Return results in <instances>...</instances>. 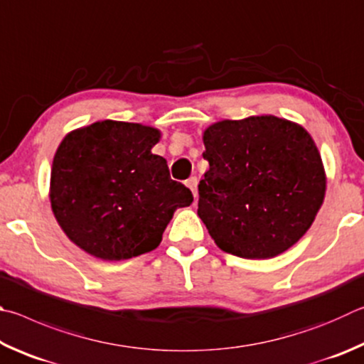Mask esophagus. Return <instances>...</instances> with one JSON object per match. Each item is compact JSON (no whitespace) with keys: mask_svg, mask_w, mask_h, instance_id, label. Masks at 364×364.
<instances>
[{"mask_svg":"<svg viewBox=\"0 0 364 364\" xmlns=\"http://www.w3.org/2000/svg\"><path fill=\"white\" fill-rule=\"evenodd\" d=\"M187 187L192 190L193 192V196L196 198V195H198V178L196 177H190L187 181Z\"/></svg>","mask_w":364,"mask_h":364,"instance_id":"obj_1","label":"esophagus"}]
</instances>
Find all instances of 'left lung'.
Segmentation results:
<instances>
[{"mask_svg":"<svg viewBox=\"0 0 364 364\" xmlns=\"http://www.w3.org/2000/svg\"><path fill=\"white\" fill-rule=\"evenodd\" d=\"M209 169L198 215L222 251L270 259L297 243L323 205L320 151L302 126L277 117L225 119L205 131Z\"/></svg>","mask_w":364,"mask_h":364,"instance_id":"1","label":"left lung"}]
</instances>
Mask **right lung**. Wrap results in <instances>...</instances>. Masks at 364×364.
I'll list each match as a JSON object with an SVG mask.
<instances>
[{
  "label": "right lung",
  "instance_id": "add662e5",
  "mask_svg": "<svg viewBox=\"0 0 364 364\" xmlns=\"http://www.w3.org/2000/svg\"><path fill=\"white\" fill-rule=\"evenodd\" d=\"M159 132L99 121L70 132L55 151L50 206L67 237L104 260H123L159 245L177 208L193 195L153 155Z\"/></svg>",
  "mask_w": 364,
  "mask_h": 364
}]
</instances>
